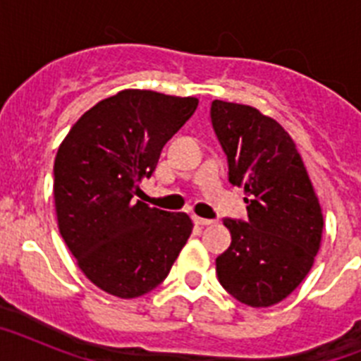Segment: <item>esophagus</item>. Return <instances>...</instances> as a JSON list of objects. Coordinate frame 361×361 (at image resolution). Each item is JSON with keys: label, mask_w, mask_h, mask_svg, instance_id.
I'll return each mask as SVG.
<instances>
[{"label": "esophagus", "mask_w": 361, "mask_h": 361, "mask_svg": "<svg viewBox=\"0 0 361 361\" xmlns=\"http://www.w3.org/2000/svg\"><path fill=\"white\" fill-rule=\"evenodd\" d=\"M193 222H195L197 226H212L213 224V220L202 219V216H193Z\"/></svg>", "instance_id": "esophagus-1"}]
</instances>
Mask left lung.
I'll use <instances>...</instances> for the list:
<instances>
[{"label":"left lung","mask_w":361,"mask_h":361,"mask_svg":"<svg viewBox=\"0 0 361 361\" xmlns=\"http://www.w3.org/2000/svg\"><path fill=\"white\" fill-rule=\"evenodd\" d=\"M209 116L228 157L229 183L244 188L247 204V220L224 219L231 245L216 257V276L242 304L269 307L311 271L322 208L295 142L275 119L219 99Z\"/></svg>","instance_id":"8db88e82"}]
</instances>
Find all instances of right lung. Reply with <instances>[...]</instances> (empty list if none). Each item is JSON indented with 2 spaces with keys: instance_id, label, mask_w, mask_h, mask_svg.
I'll list each match as a JSON object with an SVG mask.
<instances>
[{
  "instance_id": "1",
  "label": "right lung",
  "mask_w": 361,
  "mask_h": 361,
  "mask_svg": "<svg viewBox=\"0 0 361 361\" xmlns=\"http://www.w3.org/2000/svg\"><path fill=\"white\" fill-rule=\"evenodd\" d=\"M197 106L195 97L123 90L82 114L57 149L59 231L86 279L110 295L137 298L157 288L190 238L186 213L135 197Z\"/></svg>"
}]
</instances>
